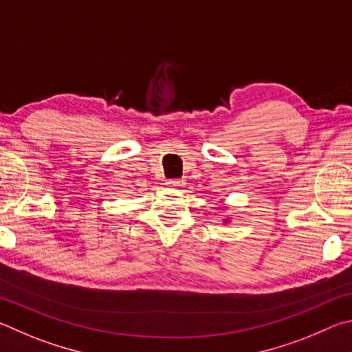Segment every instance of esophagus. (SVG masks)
I'll use <instances>...</instances> for the list:
<instances>
[{"mask_svg": "<svg viewBox=\"0 0 352 352\" xmlns=\"http://www.w3.org/2000/svg\"><path fill=\"white\" fill-rule=\"evenodd\" d=\"M166 186L175 187V188H182L184 186H186V181H184V179H170V181H166Z\"/></svg>", "mask_w": 352, "mask_h": 352, "instance_id": "obj_1", "label": "esophagus"}]
</instances>
